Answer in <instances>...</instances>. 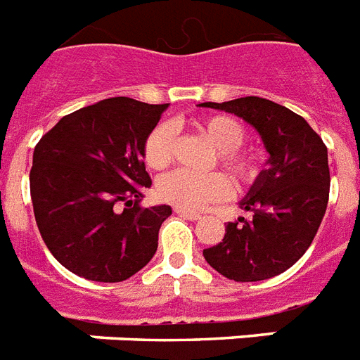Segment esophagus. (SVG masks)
I'll return each mask as SVG.
<instances>
[{
  "label": "esophagus",
  "instance_id": "esophagus-1",
  "mask_svg": "<svg viewBox=\"0 0 360 360\" xmlns=\"http://www.w3.org/2000/svg\"><path fill=\"white\" fill-rule=\"evenodd\" d=\"M180 217H184V219H189V221H197L200 219V214H195V212H188V210H180L176 208L174 210Z\"/></svg>",
  "mask_w": 360,
  "mask_h": 360
}]
</instances>
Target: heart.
Returning a JSON list of instances; mask_svg holds the SVG:
<instances>
[{
	"label": "heart",
	"instance_id": "heart-1",
	"mask_svg": "<svg viewBox=\"0 0 360 360\" xmlns=\"http://www.w3.org/2000/svg\"><path fill=\"white\" fill-rule=\"evenodd\" d=\"M198 131L204 139L219 150V162L232 174L236 184H249L257 176V163L251 156L241 154L238 148L245 141V128L232 117L214 115L197 122ZM176 131L171 124H160L152 130L145 143V162L150 169L162 171L174 156ZM230 184L219 172L191 174L186 171H174L158 182V195L162 200L180 210H200L208 202L226 197Z\"/></svg>",
	"mask_w": 360,
	"mask_h": 360
}]
</instances>
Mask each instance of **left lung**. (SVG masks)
<instances>
[{
	"label": "left lung",
	"mask_w": 360,
	"mask_h": 360,
	"mask_svg": "<svg viewBox=\"0 0 360 360\" xmlns=\"http://www.w3.org/2000/svg\"><path fill=\"white\" fill-rule=\"evenodd\" d=\"M234 113L252 126L269 154L240 208L249 219L226 225L221 243L204 249L210 266L236 283L281 275L309 249L329 200L327 146L303 117L271 100L245 96L198 103Z\"/></svg>",
	"instance_id": "obj_1"
}]
</instances>
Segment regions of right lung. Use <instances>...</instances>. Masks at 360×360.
<instances>
[{
	"label": "right lung",
	"instance_id": "add662e5",
	"mask_svg": "<svg viewBox=\"0 0 360 360\" xmlns=\"http://www.w3.org/2000/svg\"><path fill=\"white\" fill-rule=\"evenodd\" d=\"M167 108L126 96L102 100L63 117L34 146V221L46 247L68 271L96 283H120L156 255L158 232L172 210L137 202L152 186L145 169L146 137Z\"/></svg>",
	"mask_w": 360,
	"mask_h": 360
}]
</instances>
